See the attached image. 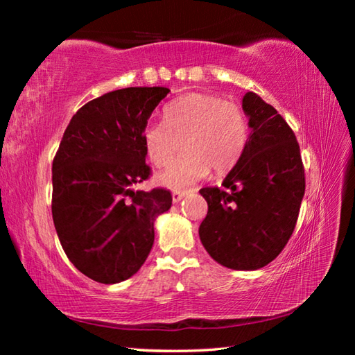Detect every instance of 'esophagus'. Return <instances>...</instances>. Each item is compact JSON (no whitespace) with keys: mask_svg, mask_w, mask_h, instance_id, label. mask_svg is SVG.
<instances>
[{"mask_svg":"<svg viewBox=\"0 0 355 355\" xmlns=\"http://www.w3.org/2000/svg\"><path fill=\"white\" fill-rule=\"evenodd\" d=\"M186 196V191H173L172 192V200L173 203H178Z\"/></svg>","mask_w":355,"mask_h":355,"instance_id":"34e87169","label":"esophagus"}]
</instances>
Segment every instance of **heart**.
<instances>
[{"label":"heart","mask_w":355,"mask_h":355,"mask_svg":"<svg viewBox=\"0 0 355 355\" xmlns=\"http://www.w3.org/2000/svg\"><path fill=\"white\" fill-rule=\"evenodd\" d=\"M148 159L166 166L178 152L184 153L159 173V183L183 189L205 178L209 171L224 173L235 167L249 142V119L244 110L218 95L192 92L166 106L163 122L142 131Z\"/></svg>","instance_id":"1"}]
</instances>
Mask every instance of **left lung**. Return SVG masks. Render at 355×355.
<instances>
[{
	"instance_id": "8db88e82",
	"label": "left lung",
	"mask_w": 355,
	"mask_h": 355,
	"mask_svg": "<svg viewBox=\"0 0 355 355\" xmlns=\"http://www.w3.org/2000/svg\"><path fill=\"white\" fill-rule=\"evenodd\" d=\"M249 142L219 188H203L208 203L199 236L213 260L238 271L271 263L291 238L305 192L300 148L290 125L254 92L243 97Z\"/></svg>"
}]
</instances>
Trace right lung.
I'll list each match as a JSON object with an SVG mask.
<instances>
[{"label": "right lung", "instance_id": "add662e5", "mask_svg": "<svg viewBox=\"0 0 355 355\" xmlns=\"http://www.w3.org/2000/svg\"><path fill=\"white\" fill-rule=\"evenodd\" d=\"M167 87H127L78 110L53 159L51 213L78 271L119 284L139 271L155 241V220L171 191H135L150 177L142 131Z\"/></svg>", "mask_w": 355, "mask_h": 355}]
</instances>
